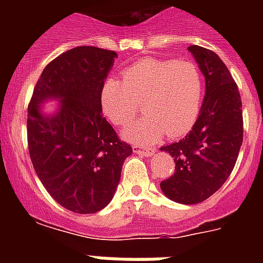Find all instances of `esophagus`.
Wrapping results in <instances>:
<instances>
[{
  "mask_svg": "<svg viewBox=\"0 0 263 263\" xmlns=\"http://www.w3.org/2000/svg\"><path fill=\"white\" fill-rule=\"evenodd\" d=\"M134 153H136V154H139V156H144V157H152L154 153H156V150L152 147H147V146H134Z\"/></svg>",
  "mask_w": 263,
  "mask_h": 263,
  "instance_id": "esophagus-1",
  "label": "esophagus"
}]
</instances>
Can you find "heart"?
<instances>
[{
  "label": "heart",
  "mask_w": 263,
  "mask_h": 263,
  "mask_svg": "<svg viewBox=\"0 0 263 263\" xmlns=\"http://www.w3.org/2000/svg\"><path fill=\"white\" fill-rule=\"evenodd\" d=\"M202 99V73L188 60H140L123 72V82L110 78L101 88L103 115L117 127L127 125L143 103L146 116L124 131L125 139L143 144L191 129Z\"/></svg>",
  "instance_id": "heart-1"
}]
</instances>
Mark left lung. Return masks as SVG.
Segmentation results:
<instances>
[{
  "label": "left lung",
  "mask_w": 263,
  "mask_h": 263,
  "mask_svg": "<svg viewBox=\"0 0 263 263\" xmlns=\"http://www.w3.org/2000/svg\"><path fill=\"white\" fill-rule=\"evenodd\" d=\"M188 51L204 76L203 103L187 136L160 148L176 164L160 187L173 202L195 204L218 191L232 173L243 142V111L239 88L222 60L196 45Z\"/></svg>",
  "instance_id": "obj_1"
}]
</instances>
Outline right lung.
Returning a JSON list of instances; mask_svg holds the SVG:
<instances>
[{
  "label": "right lung",
  "instance_id": "add662e5",
  "mask_svg": "<svg viewBox=\"0 0 263 263\" xmlns=\"http://www.w3.org/2000/svg\"><path fill=\"white\" fill-rule=\"evenodd\" d=\"M116 57L94 46L65 51L43 69L28 105L31 162L51 198L73 213L106 208L132 154L102 116L101 88ZM49 99L60 102L53 115L42 110Z\"/></svg>",
  "mask_w": 263,
  "mask_h": 263
}]
</instances>
